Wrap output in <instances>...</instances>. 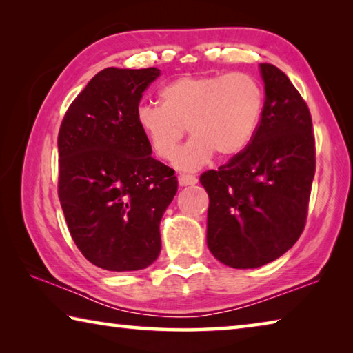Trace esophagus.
I'll use <instances>...</instances> for the list:
<instances>
[{"label": "esophagus", "mask_w": 353, "mask_h": 353, "mask_svg": "<svg viewBox=\"0 0 353 353\" xmlns=\"http://www.w3.org/2000/svg\"><path fill=\"white\" fill-rule=\"evenodd\" d=\"M196 183H198L196 176H191V174L179 176V185H181V187H188V185H196Z\"/></svg>", "instance_id": "34e87169"}]
</instances>
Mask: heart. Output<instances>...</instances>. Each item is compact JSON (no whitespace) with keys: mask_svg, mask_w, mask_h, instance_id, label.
<instances>
[{"mask_svg":"<svg viewBox=\"0 0 353 353\" xmlns=\"http://www.w3.org/2000/svg\"><path fill=\"white\" fill-rule=\"evenodd\" d=\"M160 104H141L135 112L137 126L162 160L174 157L186 133L192 140L176 154L174 165L194 171L210 162L241 154L259 130L265 92L249 73L185 74L159 93Z\"/></svg>","mask_w":353,"mask_h":353,"instance_id":"b5f03b06","label":"heart"}]
</instances>
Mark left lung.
Returning a JSON list of instances; mask_svg holds the SVG:
<instances>
[{
    "label": "left lung",
    "instance_id": "8db88e82",
    "mask_svg": "<svg viewBox=\"0 0 353 353\" xmlns=\"http://www.w3.org/2000/svg\"><path fill=\"white\" fill-rule=\"evenodd\" d=\"M260 68L266 98L254 140L199 177L210 199L208 249L236 270L274 261L299 240L316 171L307 103L283 71L271 63Z\"/></svg>",
    "mask_w": 353,
    "mask_h": 353
}]
</instances>
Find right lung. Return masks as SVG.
<instances>
[{"label":"right lung","instance_id":"right-lung-1","mask_svg":"<svg viewBox=\"0 0 353 353\" xmlns=\"http://www.w3.org/2000/svg\"><path fill=\"white\" fill-rule=\"evenodd\" d=\"M157 68H105L68 107L59 129L57 193L77 249L107 271L145 270L162 249L160 219L177 193L135 112Z\"/></svg>","mask_w":353,"mask_h":353}]
</instances>
